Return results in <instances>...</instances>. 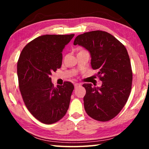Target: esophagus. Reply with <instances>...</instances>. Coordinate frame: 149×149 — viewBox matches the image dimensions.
I'll return each instance as SVG.
<instances>
[{
	"label": "esophagus",
	"instance_id": "esophagus-1",
	"mask_svg": "<svg viewBox=\"0 0 149 149\" xmlns=\"http://www.w3.org/2000/svg\"><path fill=\"white\" fill-rule=\"evenodd\" d=\"M80 86V84H78V83H75V84H74V87L75 88H77L78 87Z\"/></svg>",
	"mask_w": 149,
	"mask_h": 149
}]
</instances>
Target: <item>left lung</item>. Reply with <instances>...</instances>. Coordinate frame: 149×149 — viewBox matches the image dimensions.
<instances>
[{"label": "left lung", "mask_w": 149, "mask_h": 149, "mask_svg": "<svg viewBox=\"0 0 149 149\" xmlns=\"http://www.w3.org/2000/svg\"><path fill=\"white\" fill-rule=\"evenodd\" d=\"M74 45L86 49L93 70L102 82L100 87L84 84V107L91 118L107 122L116 116L127 101L133 74L130 56L122 42L108 33L93 31L75 37Z\"/></svg>", "instance_id": "8db88e82"}]
</instances>
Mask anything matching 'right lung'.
I'll use <instances>...</instances> for the list:
<instances>
[{"label": "right lung", "mask_w": 149, "mask_h": 149, "mask_svg": "<svg viewBox=\"0 0 149 149\" xmlns=\"http://www.w3.org/2000/svg\"><path fill=\"white\" fill-rule=\"evenodd\" d=\"M74 36L45 35L37 37L24 48L17 61L22 99L30 113L45 124L61 120L69 108L74 85L65 81L54 87L50 76L61 67L62 50Z\"/></svg>", "instance_id": "right-lung-1"}]
</instances>
